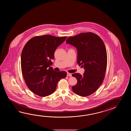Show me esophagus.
I'll list each match as a JSON object with an SVG mask.
<instances>
[{"mask_svg":"<svg viewBox=\"0 0 131 131\" xmlns=\"http://www.w3.org/2000/svg\"><path fill=\"white\" fill-rule=\"evenodd\" d=\"M67 76H69V77H71V76H72V74H71V73H70L69 72H67Z\"/></svg>","mask_w":131,"mask_h":131,"instance_id":"esophagus-1","label":"esophagus"}]
</instances>
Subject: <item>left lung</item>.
Returning <instances> with one entry per match:
<instances>
[{
  "label": "left lung",
  "mask_w": 131,
  "mask_h": 131,
  "mask_svg": "<svg viewBox=\"0 0 131 131\" xmlns=\"http://www.w3.org/2000/svg\"><path fill=\"white\" fill-rule=\"evenodd\" d=\"M66 42L76 48L77 63L85 69L82 76L72 74L77 80L72 91L82 97L90 95L99 88L105 77L107 56L104 43L99 36L91 32L71 36Z\"/></svg>",
  "instance_id": "obj_1"
}]
</instances>
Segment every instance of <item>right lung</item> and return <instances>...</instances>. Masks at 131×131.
Returning <instances> with one entry per match:
<instances>
[{
	"label": "right lung",
	"instance_id": "right-lung-1",
	"mask_svg": "<svg viewBox=\"0 0 131 131\" xmlns=\"http://www.w3.org/2000/svg\"><path fill=\"white\" fill-rule=\"evenodd\" d=\"M67 38L49 35L35 36L25 45L21 55V72L28 89L34 94L42 97L51 95L58 81L66 77V72L53 71L50 66L57 48Z\"/></svg>",
	"mask_w": 131,
	"mask_h": 131
}]
</instances>
